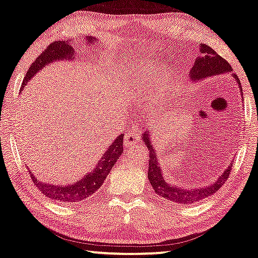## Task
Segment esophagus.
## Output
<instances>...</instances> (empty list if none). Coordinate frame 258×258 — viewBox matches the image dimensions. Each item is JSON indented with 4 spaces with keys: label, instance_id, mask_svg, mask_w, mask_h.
<instances>
[{
    "label": "esophagus",
    "instance_id": "obj_1",
    "mask_svg": "<svg viewBox=\"0 0 258 258\" xmlns=\"http://www.w3.org/2000/svg\"><path fill=\"white\" fill-rule=\"evenodd\" d=\"M139 139H140V133L137 131L136 127H132V128L127 130L125 133V142H123V145L132 146L135 144H138Z\"/></svg>",
    "mask_w": 258,
    "mask_h": 258
}]
</instances>
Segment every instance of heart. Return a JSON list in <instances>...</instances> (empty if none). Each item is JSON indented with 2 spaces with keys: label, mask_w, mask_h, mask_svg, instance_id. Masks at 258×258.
<instances>
[{
  "label": "heart",
  "mask_w": 258,
  "mask_h": 258,
  "mask_svg": "<svg viewBox=\"0 0 258 258\" xmlns=\"http://www.w3.org/2000/svg\"><path fill=\"white\" fill-rule=\"evenodd\" d=\"M161 67H156V65H148L144 69L136 70L133 74V83L136 84V89L139 93V96L143 100L151 99L152 94L156 90V82L157 83V94H159L158 101H156V107L157 109H161L163 107L162 97L170 90L171 84L174 83L175 77L174 75L169 71H164L159 77Z\"/></svg>",
  "instance_id": "obj_1"
}]
</instances>
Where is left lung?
Here are the masks:
<instances>
[{
  "label": "left lung",
  "instance_id": "8db88e82",
  "mask_svg": "<svg viewBox=\"0 0 258 258\" xmlns=\"http://www.w3.org/2000/svg\"><path fill=\"white\" fill-rule=\"evenodd\" d=\"M200 52L201 54L197 57L193 68L190 70L191 81H202L207 77L218 76V75L221 74H229L232 71L231 65L223 57H220L213 48L208 46V45H201ZM232 76L236 80L238 87H239L240 93H242V86H240L239 80H238V77L234 74ZM151 138L152 136L150 131L143 133V142L145 143L146 148L149 150L150 157L148 177L152 188L155 189L156 194L163 198L164 201L176 202V204H181L183 206H189V205L204 200V199L210 197V195L217 193L221 185L225 183V181L229 178L230 172L232 170L231 169V164H229V167L225 169V171L213 183L205 185V187L184 188L170 183L164 177V175H163L161 162L158 159L157 152L153 149Z\"/></svg>",
  "mask_w": 258,
  "mask_h": 258
}]
</instances>
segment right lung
<instances>
[{
	"label": "right lung",
	"mask_w": 258,
	"mask_h": 258,
	"mask_svg": "<svg viewBox=\"0 0 258 258\" xmlns=\"http://www.w3.org/2000/svg\"><path fill=\"white\" fill-rule=\"evenodd\" d=\"M87 40L90 44V46H93V41H96V39H94V37H87ZM74 52V47L71 46V40H69V39L67 41H56L51 44L50 46L46 47V50L41 52L40 56L31 65L24 81H22V87L25 88V86H27L31 78H33L34 75L38 74L46 65L53 63L56 60L75 59ZM123 139H125L123 135L116 137V139L114 140L112 144L107 146V150L100 161L96 163L95 167L77 182L65 185L46 183V182L39 181L33 174L31 175L32 181L40 189L42 194L46 195L47 198L52 199L53 201L68 202V204L84 201L99 190L110 170H112L114 164L118 161L120 156L122 155Z\"/></svg>",
	"instance_id": "add662e5"
}]
</instances>
